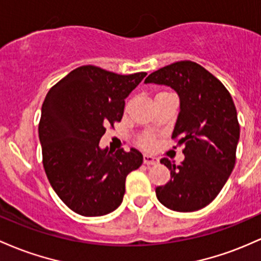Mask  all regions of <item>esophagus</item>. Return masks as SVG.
<instances>
[{
	"mask_svg": "<svg viewBox=\"0 0 261 261\" xmlns=\"http://www.w3.org/2000/svg\"><path fill=\"white\" fill-rule=\"evenodd\" d=\"M143 160H144L145 165H155V164L159 163V159H158V158L151 156V155H149V154H144Z\"/></svg>",
	"mask_w": 261,
	"mask_h": 261,
	"instance_id": "1",
	"label": "esophagus"
}]
</instances>
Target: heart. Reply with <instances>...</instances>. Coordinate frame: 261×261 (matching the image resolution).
<instances>
[{
	"label": "heart",
	"instance_id": "b5f03b06",
	"mask_svg": "<svg viewBox=\"0 0 261 261\" xmlns=\"http://www.w3.org/2000/svg\"><path fill=\"white\" fill-rule=\"evenodd\" d=\"M154 144V140L151 137H144L142 140H140V145L144 146V148H151Z\"/></svg>",
	"mask_w": 261,
	"mask_h": 261
}]
</instances>
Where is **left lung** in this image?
Segmentation results:
<instances>
[{"mask_svg": "<svg viewBox=\"0 0 261 261\" xmlns=\"http://www.w3.org/2000/svg\"><path fill=\"white\" fill-rule=\"evenodd\" d=\"M145 84L171 87L180 98L172 138L185 145L180 165L168 158L170 181L155 189L158 200L176 212L198 211L217 197L236 164L239 123L224 85L194 61H177L145 79Z\"/></svg>", "mask_w": 261, "mask_h": 261, "instance_id": "8db88e82", "label": "left lung"}]
</instances>
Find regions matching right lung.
Wrapping results in <instances>:
<instances>
[{"instance_id":"right-lung-1","label":"right lung","mask_w":261,"mask_h":261,"mask_svg":"<svg viewBox=\"0 0 261 261\" xmlns=\"http://www.w3.org/2000/svg\"><path fill=\"white\" fill-rule=\"evenodd\" d=\"M145 76L85 65L46 93L39 122L44 170L60 200L79 215L98 217L118 208L125 177L142 165L137 149H102L99 140L108 124L121 122L124 99Z\"/></svg>"}]
</instances>
